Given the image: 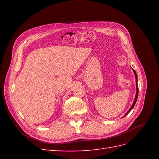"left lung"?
I'll use <instances>...</instances> for the list:
<instances>
[{
    "label": "left lung",
    "mask_w": 159,
    "mask_h": 159,
    "mask_svg": "<svg viewBox=\"0 0 159 159\" xmlns=\"http://www.w3.org/2000/svg\"><path fill=\"white\" fill-rule=\"evenodd\" d=\"M133 72H134V75H135V79H136V87H137V93H136V96H135V98H134V102H133V105H132V107L130 108V109L128 111V112L125 114V116H124V117L126 116H127V115L130 113V111L133 109V107H134V104H135V103H136V102H137V98H138V93H139V87H138V84H137V73H136V72H135V70H133Z\"/></svg>",
    "instance_id": "left-lung-1"
}]
</instances>
